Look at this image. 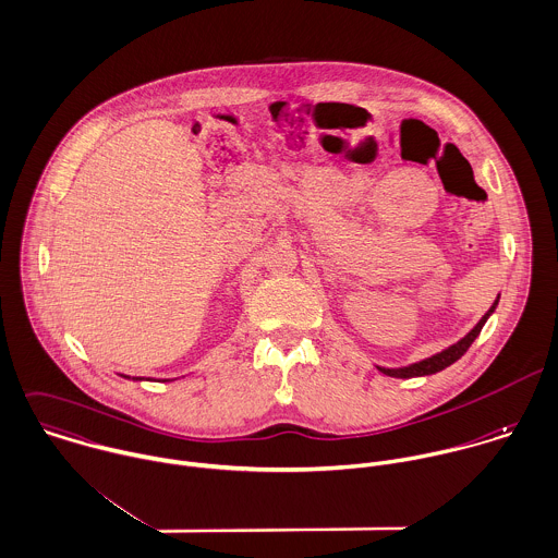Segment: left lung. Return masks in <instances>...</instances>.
I'll return each instance as SVG.
<instances>
[{
	"instance_id": "1",
	"label": "left lung",
	"mask_w": 558,
	"mask_h": 558,
	"mask_svg": "<svg viewBox=\"0 0 558 558\" xmlns=\"http://www.w3.org/2000/svg\"><path fill=\"white\" fill-rule=\"evenodd\" d=\"M498 301H500V296L494 301V305L489 307V312L478 320V325H476V327H474L465 338H461L457 344H452V347L444 349L441 353L430 355V357H426V360H422V362H415V364H411V366H404V368H380V366H376V368L383 372V374H387V376H396V378H413V376H428V374H435V372H441L444 368L452 366L457 360H461V357L465 355V351H468V349L472 347V342L478 338V333H481V329L485 327L487 318L496 312Z\"/></svg>"
}]
</instances>
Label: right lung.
<instances>
[{"instance_id": "obj_1", "label": "right lung", "mask_w": 558, "mask_h": 558, "mask_svg": "<svg viewBox=\"0 0 558 558\" xmlns=\"http://www.w3.org/2000/svg\"><path fill=\"white\" fill-rule=\"evenodd\" d=\"M128 378H130V376H128ZM136 380H141V378H136Z\"/></svg>"}]
</instances>
